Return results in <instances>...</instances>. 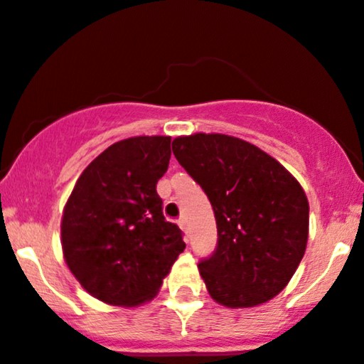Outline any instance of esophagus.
I'll list each match as a JSON object with an SVG mask.
<instances>
[{"instance_id":"esophagus-1","label":"esophagus","mask_w":364,"mask_h":364,"mask_svg":"<svg viewBox=\"0 0 364 364\" xmlns=\"http://www.w3.org/2000/svg\"><path fill=\"white\" fill-rule=\"evenodd\" d=\"M178 224H179V227H181V230L186 232V234H188V220H186V218H185V217L179 218Z\"/></svg>"}]
</instances>
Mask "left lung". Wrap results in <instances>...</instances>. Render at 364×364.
I'll list each match as a JSON object with an SVG mask.
<instances>
[{
    "instance_id": "1",
    "label": "left lung",
    "mask_w": 364,
    "mask_h": 364,
    "mask_svg": "<svg viewBox=\"0 0 364 364\" xmlns=\"http://www.w3.org/2000/svg\"><path fill=\"white\" fill-rule=\"evenodd\" d=\"M173 152L215 213L217 249L198 264L210 296L229 309L274 299L307 247L304 188L274 157L232 135H183Z\"/></svg>"
}]
</instances>
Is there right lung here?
<instances>
[{
  "label": "right lung",
  "mask_w": 364,
  "mask_h": 364,
  "mask_svg": "<svg viewBox=\"0 0 364 364\" xmlns=\"http://www.w3.org/2000/svg\"><path fill=\"white\" fill-rule=\"evenodd\" d=\"M169 157L166 135L120 140L87 164L68 198L60 222L65 264L105 304L137 307L154 299L186 247L156 191Z\"/></svg>",
  "instance_id": "right-lung-1"
}]
</instances>
